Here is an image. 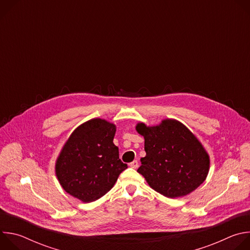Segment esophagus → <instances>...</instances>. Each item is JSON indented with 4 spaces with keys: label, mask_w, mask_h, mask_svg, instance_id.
Here are the masks:
<instances>
[{
    "label": "esophagus",
    "mask_w": 250,
    "mask_h": 250,
    "mask_svg": "<svg viewBox=\"0 0 250 250\" xmlns=\"http://www.w3.org/2000/svg\"><path fill=\"white\" fill-rule=\"evenodd\" d=\"M128 165H129L131 168L136 169V168L138 167V162H137V160H133V161H132V162H130Z\"/></svg>",
    "instance_id": "obj_1"
}]
</instances>
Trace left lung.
I'll return each instance as SVG.
<instances>
[{"instance_id": "left-lung-1", "label": "left lung", "mask_w": 250, "mask_h": 250, "mask_svg": "<svg viewBox=\"0 0 250 250\" xmlns=\"http://www.w3.org/2000/svg\"><path fill=\"white\" fill-rule=\"evenodd\" d=\"M135 128L145 137L146 152L137 172L153 190L167 198L183 197L206 180L208 154L183 124L167 119L154 126L139 123Z\"/></svg>"}]
</instances>
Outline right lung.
<instances>
[{
  "label": "right lung",
  "mask_w": 250,
  "mask_h": 250,
  "mask_svg": "<svg viewBox=\"0 0 250 250\" xmlns=\"http://www.w3.org/2000/svg\"><path fill=\"white\" fill-rule=\"evenodd\" d=\"M116 125L102 119L79 125L64 145L55 164L62 188L84 203L108 193L127 168L114 145Z\"/></svg>",
  "instance_id": "add662e5"
}]
</instances>
